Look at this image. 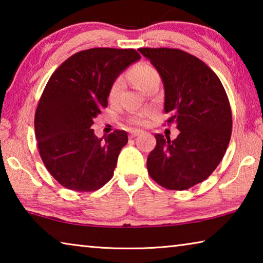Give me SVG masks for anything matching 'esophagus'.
Listing matches in <instances>:
<instances>
[{
  "label": "esophagus",
  "instance_id": "obj_1",
  "mask_svg": "<svg viewBox=\"0 0 263 263\" xmlns=\"http://www.w3.org/2000/svg\"><path fill=\"white\" fill-rule=\"evenodd\" d=\"M141 133H142L141 130H133V131H131V133H130V137H131V138L137 137V136L141 135Z\"/></svg>",
  "mask_w": 263,
  "mask_h": 263
}]
</instances>
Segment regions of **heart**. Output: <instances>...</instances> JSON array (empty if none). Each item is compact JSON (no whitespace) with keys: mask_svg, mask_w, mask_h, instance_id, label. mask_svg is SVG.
Returning a JSON list of instances; mask_svg holds the SVG:
<instances>
[{"mask_svg":"<svg viewBox=\"0 0 263 263\" xmlns=\"http://www.w3.org/2000/svg\"><path fill=\"white\" fill-rule=\"evenodd\" d=\"M128 77L131 78L133 83L136 84V87L138 89H140V90H144L145 87L151 82L160 80V75L158 73V70L149 64H146V62H139V64L133 66L132 69L130 70V73H128ZM123 87H124V79L121 77L116 79L109 89L108 97L110 102H115L118 99ZM148 118H149L148 112H142L137 116H133L132 118H130V123L136 124V125H146V124L148 123Z\"/></svg>","mask_w":263,"mask_h":263,"instance_id":"1","label":"heart"}]
</instances>
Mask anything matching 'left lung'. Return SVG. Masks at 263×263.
<instances>
[{"label": "left lung", "mask_w": 263, "mask_h": 263, "mask_svg": "<svg viewBox=\"0 0 263 263\" xmlns=\"http://www.w3.org/2000/svg\"><path fill=\"white\" fill-rule=\"evenodd\" d=\"M164 87L167 124L180 135H155L147 158L149 176L163 188L186 190L212 174L228 149L232 133L229 97L216 73L197 57L179 48L141 47Z\"/></svg>", "instance_id": "obj_1"}]
</instances>
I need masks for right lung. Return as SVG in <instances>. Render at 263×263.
I'll use <instances>...</instances> for the list:
<instances>
[{"instance_id":"obj_1","label":"right lung","mask_w":263,"mask_h":263,"mask_svg":"<svg viewBox=\"0 0 263 263\" xmlns=\"http://www.w3.org/2000/svg\"><path fill=\"white\" fill-rule=\"evenodd\" d=\"M140 58L133 48H89L51 75L35 109L34 133L44 164L65 188L90 193L112 177L127 133L97 138L90 127L108 106L111 84Z\"/></svg>"}]
</instances>
